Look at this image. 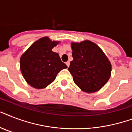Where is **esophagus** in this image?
Returning <instances> with one entry per match:
<instances>
[{"label":"esophagus","mask_w":132,"mask_h":132,"mask_svg":"<svg viewBox=\"0 0 132 132\" xmlns=\"http://www.w3.org/2000/svg\"><path fill=\"white\" fill-rule=\"evenodd\" d=\"M66 66H68V67H69V65H70V62H66Z\"/></svg>","instance_id":"esophagus-1"}]
</instances>
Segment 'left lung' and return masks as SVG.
Here are the masks:
<instances>
[{
    "instance_id": "obj_1",
    "label": "left lung",
    "mask_w": 132,
    "mask_h": 132,
    "mask_svg": "<svg viewBox=\"0 0 132 132\" xmlns=\"http://www.w3.org/2000/svg\"><path fill=\"white\" fill-rule=\"evenodd\" d=\"M71 46L73 60L68 70L75 84L88 93L100 90L110 77L108 59L98 46L89 40L72 43Z\"/></svg>"
}]
</instances>
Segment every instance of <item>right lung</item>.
<instances>
[{
	"label": "right lung",
	"instance_id": "1",
	"mask_svg": "<svg viewBox=\"0 0 132 132\" xmlns=\"http://www.w3.org/2000/svg\"><path fill=\"white\" fill-rule=\"evenodd\" d=\"M59 42L42 38L32 44L20 58V70L27 82L37 89L51 84L59 72L67 68L52 48Z\"/></svg>",
	"mask_w": 132,
	"mask_h": 132
}]
</instances>
